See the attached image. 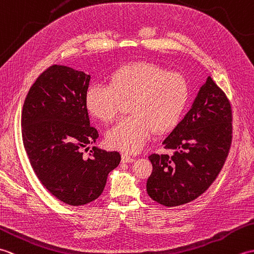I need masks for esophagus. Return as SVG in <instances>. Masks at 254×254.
<instances>
[{"label": "esophagus", "instance_id": "34e87169", "mask_svg": "<svg viewBox=\"0 0 254 254\" xmlns=\"http://www.w3.org/2000/svg\"><path fill=\"white\" fill-rule=\"evenodd\" d=\"M133 161H135V159H134L133 157H131V156H128L127 154H122V163H133Z\"/></svg>", "mask_w": 254, "mask_h": 254}]
</instances>
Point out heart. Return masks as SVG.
<instances>
[{
	"label": "heart",
	"mask_w": 254,
	"mask_h": 254,
	"mask_svg": "<svg viewBox=\"0 0 254 254\" xmlns=\"http://www.w3.org/2000/svg\"><path fill=\"white\" fill-rule=\"evenodd\" d=\"M110 84H93L86 90L85 105L91 116L111 122L130 101V116L122 118L107 132L111 148L127 154L141 150L150 134L174 128L189 101V86L178 73L149 62L120 66L109 77Z\"/></svg>",
	"instance_id": "1"
}]
</instances>
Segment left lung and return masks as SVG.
I'll use <instances>...</instances> for the list:
<instances>
[{
    "label": "left lung",
    "instance_id": "obj_1",
    "mask_svg": "<svg viewBox=\"0 0 254 254\" xmlns=\"http://www.w3.org/2000/svg\"><path fill=\"white\" fill-rule=\"evenodd\" d=\"M233 112L224 91L208 76L191 109L167 136L164 148L172 155L148 156L153 172L148 195L164 206L187 204L216 179L233 138Z\"/></svg>",
    "mask_w": 254,
    "mask_h": 254
}]
</instances>
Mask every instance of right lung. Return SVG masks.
<instances>
[{
	"mask_svg": "<svg viewBox=\"0 0 254 254\" xmlns=\"http://www.w3.org/2000/svg\"><path fill=\"white\" fill-rule=\"evenodd\" d=\"M90 75L52 65L32 84L21 112V136L38 179L61 202L79 206L95 201L121 156L93 147L98 132L90 127L85 95Z\"/></svg>",
	"mask_w": 254,
	"mask_h": 254,
	"instance_id": "right-lung-1",
	"label": "right lung"
}]
</instances>
